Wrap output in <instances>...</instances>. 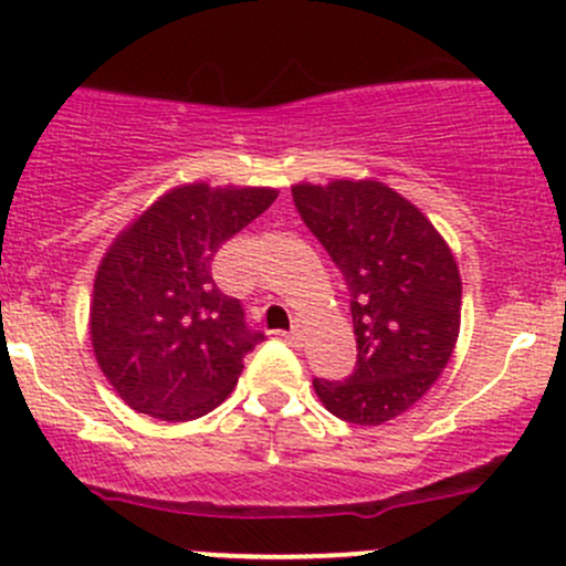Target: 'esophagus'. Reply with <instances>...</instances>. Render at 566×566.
Masks as SVG:
<instances>
[{
  "label": "esophagus",
  "mask_w": 566,
  "mask_h": 566,
  "mask_svg": "<svg viewBox=\"0 0 566 566\" xmlns=\"http://www.w3.org/2000/svg\"><path fill=\"white\" fill-rule=\"evenodd\" d=\"M283 337H285V339H289V343H291V345H294V348H302V332H300V329H296V326H291V332H285V334H283Z\"/></svg>",
  "instance_id": "obj_1"
}]
</instances>
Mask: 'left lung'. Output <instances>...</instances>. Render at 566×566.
Returning <instances> with one entry per match:
<instances>
[{
	"label": "left lung",
	"instance_id": "1",
	"mask_svg": "<svg viewBox=\"0 0 566 566\" xmlns=\"http://www.w3.org/2000/svg\"><path fill=\"white\" fill-rule=\"evenodd\" d=\"M296 212L350 291L356 367L313 378L332 416L378 427L410 410L440 378L461 324V277L429 218L375 180L291 188Z\"/></svg>",
	"mask_w": 566,
	"mask_h": 566
}]
</instances>
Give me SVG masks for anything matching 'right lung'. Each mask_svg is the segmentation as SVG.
I'll list each match as a JSON object with an SVG mask.
<instances>
[{
  "mask_svg": "<svg viewBox=\"0 0 566 566\" xmlns=\"http://www.w3.org/2000/svg\"><path fill=\"white\" fill-rule=\"evenodd\" d=\"M277 199L272 188L180 186L102 259L91 305L96 361L132 410L193 421L232 394L264 339L212 281V256Z\"/></svg>",
  "mask_w": 566,
  "mask_h": 566,
  "instance_id": "right-lung-1",
  "label": "right lung"
}]
</instances>
